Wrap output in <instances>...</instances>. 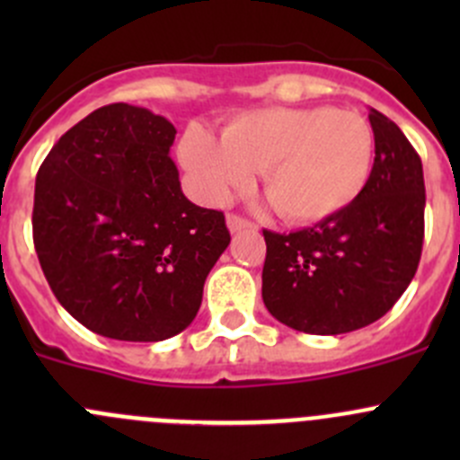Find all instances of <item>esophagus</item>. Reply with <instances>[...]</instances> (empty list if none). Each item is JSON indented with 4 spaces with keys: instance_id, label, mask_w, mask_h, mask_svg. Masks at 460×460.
Masks as SVG:
<instances>
[{
    "instance_id": "obj_1",
    "label": "esophagus",
    "mask_w": 460,
    "mask_h": 460,
    "mask_svg": "<svg viewBox=\"0 0 460 460\" xmlns=\"http://www.w3.org/2000/svg\"><path fill=\"white\" fill-rule=\"evenodd\" d=\"M226 226H229L231 234H235V231H256V225L252 220H247V217L238 216V213H229L226 216Z\"/></svg>"
}]
</instances>
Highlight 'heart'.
Returning <instances> with one entry per match:
<instances>
[{
	"label": "heart",
	"mask_w": 460,
	"mask_h": 460,
	"mask_svg": "<svg viewBox=\"0 0 460 460\" xmlns=\"http://www.w3.org/2000/svg\"><path fill=\"white\" fill-rule=\"evenodd\" d=\"M372 124L356 111L332 106L247 111L222 128H187L178 146L198 191L226 202L262 171V191L278 216L294 225L327 220L349 207L374 166Z\"/></svg>",
	"instance_id": "1"
}]
</instances>
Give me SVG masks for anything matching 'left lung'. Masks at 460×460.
Returning a JSON list of instances; mask_svg holds the SVG:
<instances>
[{
    "mask_svg": "<svg viewBox=\"0 0 460 460\" xmlns=\"http://www.w3.org/2000/svg\"><path fill=\"white\" fill-rule=\"evenodd\" d=\"M376 157L349 207L294 234L264 229L262 300L296 332L336 336L383 318L410 287L425 238L423 164L401 128L369 109Z\"/></svg>",
    "mask_w": 460,
    "mask_h": 460,
    "instance_id": "obj_1",
    "label": "left lung"
}]
</instances>
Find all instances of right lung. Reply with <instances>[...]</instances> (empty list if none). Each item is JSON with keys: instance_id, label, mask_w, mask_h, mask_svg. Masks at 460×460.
I'll use <instances>...</instances> for the list:
<instances>
[{"instance_id": "1", "label": "right lung", "mask_w": 460, "mask_h": 460, "mask_svg": "<svg viewBox=\"0 0 460 460\" xmlns=\"http://www.w3.org/2000/svg\"><path fill=\"white\" fill-rule=\"evenodd\" d=\"M173 140L169 119L118 102L68 128L37 171L41 271L59 305L100 336L157 342L187 329L231 243L225 213L184 198Z\"/></svg>"}]
</instances>
